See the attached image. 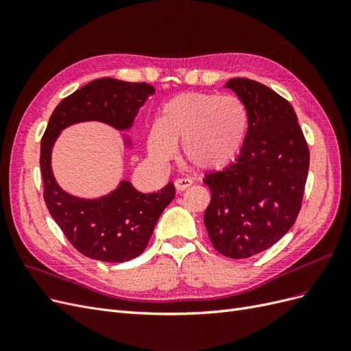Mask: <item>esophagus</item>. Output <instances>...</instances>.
I'll return each mask as SVG.
<instances>
[{
  "label": "esophagus",
  "mask_w": 351,
  "mask_h": 351,
  "mask_svg": "<svg viewBox=\"0 0 351 351\" xmlns=\"http://www.w3.org/2000/svg\"><path fill=\"white\" fill-rule=\"evenodd\" d=\"M174 184H176L177 192H183V190H186L187 187L193 184V180L192 178H177Z\"/></svg>",
  "instance_id": "1"
}]
</instances>
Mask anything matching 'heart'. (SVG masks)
Segmentation results:
<instances>
[{"label":"heart","instance_id":"obj_1","mask_svg":"<svg viewBox=\"0 0 351 351\" xmlns=\"http://www.w3.org/2000/svg\"><path fill=\"white\" fill-rule=\"evenodd\" d=\"M249 127L246 104L236 95L190 92L169 99L147 133V149L156 161H168L183 143L187 162L219 169L239 155Z\"/></svg>","mask_w":351,"mask_h":351}]
</instances>
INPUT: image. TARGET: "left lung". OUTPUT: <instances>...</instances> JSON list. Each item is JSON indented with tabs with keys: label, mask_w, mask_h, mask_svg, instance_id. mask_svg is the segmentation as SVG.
Listing matches in <instances>:
<instances>
[{
	"label": "left lung",
	"mask_w": 351,
	"mask_h": 351,
	"mask_svg": "<svg viewBox=\"0 0 351 351\" xmlns=\"http://www.w3.org/2000/svg\"><path fill=\"white\" fill-rule=\"evenodd\" d=\"M246 104L249 127L237 159L205 176L210 204L204 222L217 252L250 258L271 247L299 215L309 171V147L291 104L265 84L227 82Z\"/></svg>",
	"instance_id": "obj_1"
}]
</instances>
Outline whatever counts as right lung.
<instances>
[{
  "label": "right lung",
  "mask_w": 351,
  "mask_h": 351,
  "mask_svg": "<svg viewBox=\"0 0 351 351\" xmlns=\"http://www.w3.org/2000/svg\"><path fill=\"white\" fill-rule=\"evenodd\" d=\"M154 93L155 88L147 83L97 79L57 105L42 136L39 164L47 208L73 247L90 259L119 263L139 256L158 218L174 199V184L168 183L156 193H141L130 182H121L101 199L74 197L60 189L52 174V146L62 129L79 121L97 120L119 130L129 129Z\"/></svg>",
  "instance_id": "obj_1"
}]
</instances>
